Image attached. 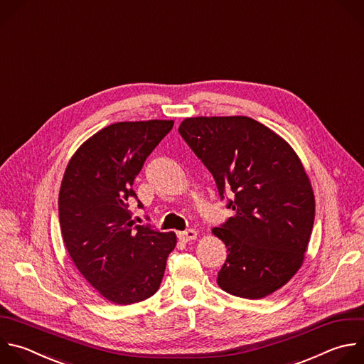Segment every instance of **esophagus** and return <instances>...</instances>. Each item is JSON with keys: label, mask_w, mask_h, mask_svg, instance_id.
<instances>
[{"label": "esophagus", "mask_w": 364, "mask_h": 364, "mask_svg": "<svg viewBox=\"0 0 364 364\" xmlns=\"http://www.w3.org/2000/svg\"><path fill=\"white\" fill-rule=\"evenodd\" d=\"M178 238L181 241H184V243H187V241H191V240H196L197 238V231L193 230V228H188L186 231H181L178 232Z\"/></svg>", "instance_id": "34e87169"}]
</instances>
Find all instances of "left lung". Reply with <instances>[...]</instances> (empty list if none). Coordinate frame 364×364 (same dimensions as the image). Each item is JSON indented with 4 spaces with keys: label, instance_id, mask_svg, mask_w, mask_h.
I'll return each mask as SVG.
<instances>
[{
    "label": "left lung",
    "instance_id": "left-lung-1",
    "mask_svg": "<svg viewBox=\"0 0 364 364\" xmlns=\"http://www.w3.org/2000/svg\"><path fill=\"white\" fill-rule=\"evenodd\" d=\"M181 137L213 174L220 197L231 190L234 215L213 234L227 247L217 284L263 299L303 266L314 223V193L301 160L277 133L245 115L188 117Z\"/></svg>",
    "mask_w": 364,
    "mask_h": 364
}]
</instances>
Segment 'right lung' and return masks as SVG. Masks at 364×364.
I'll return each mask as SVG.
<instances>
[{
    "label": "right lung",
    "mask_w": 364,
    "mask_h": 364,
    "mask_svg": "<svg viewBox=\"0 0 364 364\" xmlns=\"http://www.w3.org/2000/svg\"><path fill=\"white\" fill-rule=\"evenodd\" d=\"M173 124V119L111 124L87 139L64 171L58 211L65 249L82 277L114 304L151 297L177 245L174 231L134 225L129 210V200L137 198L136 176Z\"/></svg>",
    "instance_id": "1"
}]
</instances>
